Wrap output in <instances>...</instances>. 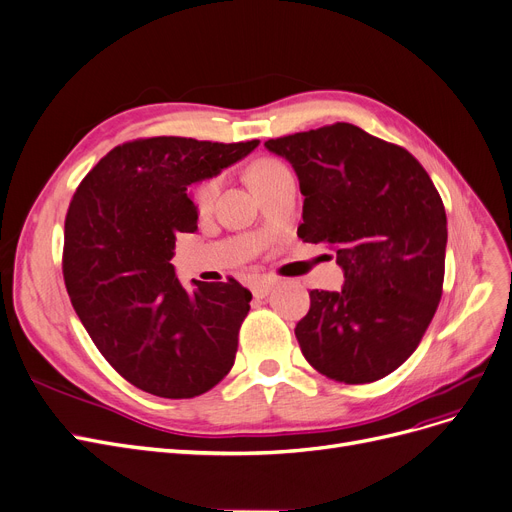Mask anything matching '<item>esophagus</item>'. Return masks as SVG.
Here are the masks:
<instances>
[{"label":"esophagus","mask_w":512,"mask_h":512,"mask_svg":"<svg viewBox=\"0 0 512 512\" xmlns=\"http://www.w3.org/2000/svg\"><path fill=\"white\" fill-rule=\"evenodd\" d=\"M276 284V280L274 278H270V276H265V278H257V280H253L251 282V293L255 295V297H265L268 295L270 291H272V286Z\"/></svg>","instance_id":"esophagus-1"}]
</instances>
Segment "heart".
<instances>
[{
    "label": "heart",
    "instance_id": "heart-1",
    "mask_svg": "<svg viewBox=\"0 0 512 512\" xmlns=\"http://www.w3.org/2000/svg\"><path fill=\"white\" fill-rule=\"evenodd\" d=\"M291 173L284 163H280L278 159H270V157H263L257 159L251 167H249V182L253 186L255 192L263 190L265 186H270L272 182H276L278 177ZM219 190V177H207V180L198 182L192 188V203L196 205V209H207L211 207L213 198Z\"/></svg>",
    "mask_w": 512,
    "mask_h": 512
}]
</instances>
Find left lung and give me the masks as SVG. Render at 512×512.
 Segmentation results:
<instances>
[{"label": "left lung", "mask_w": 512, "mask_h": 512, "mask_svg": "<svg viewBox=\"0 0 512 512\" xmlns=\"http://www.w3.org/2000/svg\"><path fill=\"white\" fill-rule=\"evenodd\" d=\"M265 148L299 177V238L335 247L345 274L339 293H309L295 328L305 360L339 383L379 381L414 353L439 305L448 242L441 196L406 148L351 123Z\"/></svg>", "instance_id": "left-lung-1"}]
</instances>
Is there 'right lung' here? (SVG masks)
Listing matches in <instances>:
<instances>
[{
    "label": "right lung",
    "mask_w": 512,
    "mask_h": 512,
    "mask_svg": "<svg viewBox=\"0 0 512 512\" xmlns=\"http://www.w3.org/2000/svg\"><path fill=\"white\" fill-rule=\"evenodd\" d=\"M257 144L175 136L125 142L73 194L64 219L66 291L106 362L146 393L196 397L234 366L253 295L234 278L186 288L169 261L175 236L196 230L188 186Z\"/></svg>",
    "instance_id": "add662e5"
}]
</instances>
